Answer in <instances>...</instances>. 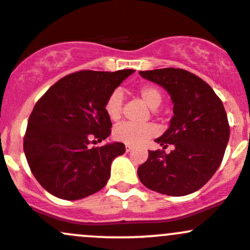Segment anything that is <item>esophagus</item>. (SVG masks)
<instances>
[{
	"instance_id": "obj_1",
	"label": "esophagus",
	"mask_w": 250,
	"mask_h": 250,
	"mask_svg": "<svg viewBox=\"0 0 250 250\" xmlns=\"http://www.w3.org/2000/svg\"><path fill=\"white\" fill-rule=\"evenodd\" d=\"M133 150V146L132 145H125V151H127V152H130V151Z\"/></svg>"
}]
</instances>
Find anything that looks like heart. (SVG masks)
I'll return each instance as SVG.
<instances>
[{
    "mask_svg": "<svg viewBox=\"0 0 250 250\" xmlns=\"http://www.w3.org/2000/svg\"><path fill=\"white\" fill-rule=\"evenodd\" d=\"M138 95L140 99L151 109H157L162 103V93L157 87L150 84L141 85L138 89ZM105 112L111 121H118L122 113V95L120 92H113L107 97L105 102ZM157 128L152 123L146 125H132V123H122L113 129V139L128 145H139L151 137L156 135Z\"/></svg>",
    "mask_w": 250,
    "mask_h": 250,
    "instance_id": "obj_1",
    "label": "heart"
}]
</instances>
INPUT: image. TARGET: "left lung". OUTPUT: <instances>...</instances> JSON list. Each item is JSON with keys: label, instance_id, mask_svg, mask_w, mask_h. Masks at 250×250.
<instances>
[{"label": "left lung", "instance_id": "1", "mask_svg": "<svg viewBox=\"0 0 250 250\" xmlns=\"http://www.w3.org/2000/svg\"><path fill=\"white\" fill-rule=\"evenodd\" d=\"M139 74L162 85L174 104L169 128L155 140L174 150L148 151L147 161L138 168L140 181L163 195L195 192L216 172L228 146L230 125L223 102L208 83L186 70L166 67Z\"/></svg>", "mask_w": 250, "mask_h": 250}]
</instances>
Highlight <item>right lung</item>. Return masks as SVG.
I'll use <instances>...</instances> for the list:
<instances>
[{"label": "right lung", "mask_w": 250, "mask_h": 250, "mask_svg": "<svg viewBox=\"0 0 250 250\" xmlns=\"http://www.w3.org/2000/svg\"><path fill=\"white\" fill-rule=\"evenodd\" d=\"M133 72H74L60 78L36 103L27 122L24 152L36 180L53 196L81 200L106 185L111 162L125 153V144L100 147L89 144L111 134L105 102Z\"/></svg>", "instance_id": "1"}]
</instances>
